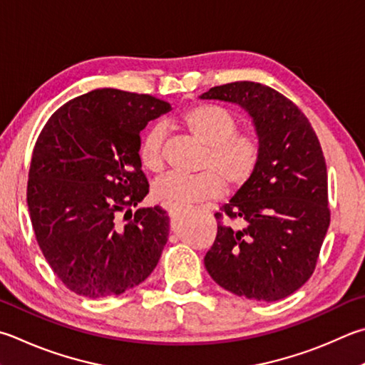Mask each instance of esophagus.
Listing matches in <instances>:
<instances>
[{
	"label": "esophagus",
	"instance_id": "esophagus-1",
	"mask_svg": "<svg viewBox=\"0 0 365 365\" xmlns=\"http://www.w3.org/2000/svg\"><path fill=\"white\" fill-rule=\"evenodd\" d=\"M169 215H170V217H174V210H169Z\"/></svg>",
	"mask_w": 365,
	"mask_h": 365
}]
</instances>
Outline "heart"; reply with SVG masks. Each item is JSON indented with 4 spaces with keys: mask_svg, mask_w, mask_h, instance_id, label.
Here are the masks:
<instances>
[{
    "mask_svg": "<svg viewBox=\"0 0 365 365\" xmlns=\"http://www.w3.org/2000/svg\"><path fill=\"white\" fill-rule=\"evenodd\" d=\"M177 125L204 147L201 174L185 177L169 174L153 185L156 201L168 207L212 200L240 190L255 174L260 161V143L250 134H237V119L217 105H195L178 116ZM138 160L150 172H160L164 164V130L148 129L138 143Z\"/></svg>",
    "mask_w": 365,
    "mask_h": 365,
    "instance_id": "heart-1",
    "label": "heart"
}]
</instances>
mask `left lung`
Segmentation results:
<instances>
[{
	"mask_svg": "<svg viewBox=\"0 0 365 365\" xmlns=\"http://www.w3.org/2000/svg\"><path fill=\"white\" fill-rule=\"evenodd\" d=\"M201 101L235 103L250 116L260 143L255 174L217 212L237 220L217 227L204 264L218 286L237 297L276 302L313 274L327 235V168L321 143L300 108L252 81L217 86Z\"/></svg>",
	"mask_w": 365,
	"mask_h": 365,
	"instance_id": "left-lung-1",
	"label": "left lung"
}]
</instances>
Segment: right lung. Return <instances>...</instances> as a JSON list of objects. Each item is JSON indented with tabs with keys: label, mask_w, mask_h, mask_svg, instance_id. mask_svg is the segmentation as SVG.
<instances>
[{
	"label": "right lung",
	"mask_w": 365,
	"mask_h": 365,
	"mask_svg": "<svg viewBox=\"0 0 365 365\" xmlns=\"http://www.w3.org/2000/svg\"><path fill=\"white\" fill-rule=\"evenodd\" d=\"M170 103L97 89L58 108L33 150L26 204L39 249L75 294L119 295L142 284L168 242L161 207L132 205L148 195L138 160L140 132ZM125 211L131 220L119 222Z\"/></svg>",
	"instance_id": "right-lung-1"
}]
</instances>
